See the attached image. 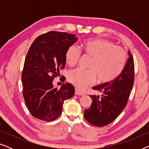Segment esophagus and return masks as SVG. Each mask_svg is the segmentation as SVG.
Listing matches in <instances>:
<instances>
[{
  "instance_id": "34e87169",
  "label": "esophagus",
  "mask_w": 149,
  "mask_h": 149,
  "mask_svg": "<svg viewBox=\"0 0 149 149\" xmlns=\"http://www.w3.org/2000/svg\"><path fill=\"white\" fill-rule=\"evenodd\" d=\"M75 94L79 95H85V91H81V90H80V89H79L77 88H75Z\"/></svg>"
}]
</instances>
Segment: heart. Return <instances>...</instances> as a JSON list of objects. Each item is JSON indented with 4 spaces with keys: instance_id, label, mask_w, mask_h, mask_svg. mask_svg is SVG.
Masks as SVG:
<instances>
[{
    "instance_id": "heart-1",
    "label": "heart",
    "mask_w": 149,
    "mask_h": 149,
    "mask_svg": "<svg viewBox=\"0 0 149 149\" xmlns=\"http://www.w3.org/2000/svg\"><path fill=\"white\" fill-rule=\"evenodd\" d=\"M84 53L91 57L89 70L76 68L68 74V80L75 86L83 88L95 82L97 76L102 83L110 82L122 72L127 62V53L121 47L116 46L113 42L102 38L87 40L82 45ZM81 57L78 47L72 45L65 54L67 64L74 66Z\"/></svg>"
}]
</instances>
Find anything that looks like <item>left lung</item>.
I'll list each match as a JSON object with an SVG mask.
<instances>
[{
    "label": "left lung",
    "mask_w": 149,
    "mask_h": 149,
    "mask_svg": "<svg viewBox=\"0 0 149 149\" xmlns=\"http://www.w3.org/2000/svg\"><path fill=\"white\" fill-rule=\"evenodd\" d=\"M122 72L113 81L93 87L102 92L99 95H89L92 103L85 110L84 117L91 125L104 127L116 119L127 105L134 82V62L132 55Z\"/></svg>",
    "instance_id": "obj_1"
}]
</instances>
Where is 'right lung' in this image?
I'll list each match as a JSON object with an SVG mask.
<instances>
[{
  "label": "right lung",
  "mask_w": 149,
  "mask_h": 149,
  "mask_svg": "<svg viewBox=\"0 0 149 149\" xmlns=\"http://www.w3.org/2000/svg\"><path fill=\"white\" fill-rule=\"evenodd\" d=\"M77 40L75 34L50 31L38 36L30 46L22 81L24 101L33 117L54 121L62 114L64 100L74 95V87L70 83H63L58 89L53 81L64 68L66 50ZM61 79L64 81V77Z\"/></svg>",
  "instance_id": "right-lung-1"
}]
</instances>
